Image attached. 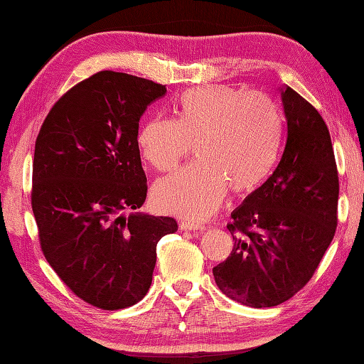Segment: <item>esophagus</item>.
<instances>
[{"label":"esophagus","mask_w":364,"mask_h":364,"mask_svg":"<svg viewBox=\"0 0 364 364\" xmlns=\"http://www.w3.org/2000/svg\"><path fill=\"white\" fill-rule=\"evenodd\" d=\"M180 228L184 230V231H197V230H203L205 227L200 225V223H196V222L181 220V222H180Z\"/></svg>","instance_id":"esophagus-1"}]
</instances>
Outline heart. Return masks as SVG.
<instances>
[{
    "label": "heart",
    "instance_id": "1",
    "mask_svg": "<svg viewBox=\"0 0 364 364\" xmlns=\"http://www.w3.org/2000/svg\"><path fill=\"white\" fill-rule=\"evenodd\" d=\"M175 117L144 123L137 145L149 164L166 172L192 150L198 159L154 184L161 211L205 219L227 194L249 192L272 172L282 146V115L272 100L223 84L180 95Z\"/></svg>",
    "mask_w": 364,
    "mask_h": 364
}]
</instances>
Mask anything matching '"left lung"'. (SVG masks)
<instances>
[{
    "label": "left lung",
    "instance_id": "1",
    "mask_svg": "<svg viewBox=\"0 0 364 364\" xmlns=\"http://www.w3.org/2000/svg\"><path fill=\"white\" fill-rule=\"evenodd\" d=\"M288 136L274 173L231 213L235 247L213 269L231 300L283 304L310 282L335 236L338 170L326 122L289 86L282 89Z\"/></svg>",
    "mask_w": 364,
    "mask_h": 364
}]
</instances>
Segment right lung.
<instances>
[{
    "instance_id": "right-lung-1",
    "label": "right lung",
    "mask_w": 364,
    "mask_h": 364,
    "mask_svg": "<svg viewBox=\"0 0 364 364\" xmlns=\"http://www.w3.org/2000/svg\"><path fill=\"white\" fill-rule=\"evenodd\" d=\"M166 92L98 72L53 106L37 136L31 200L42 252L76 296L102 310L144 299L156 244L178 230L173 218L136 213L146 198L139 120Z\"/></svg>"
}]
</instances>
